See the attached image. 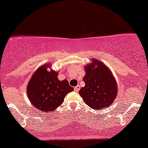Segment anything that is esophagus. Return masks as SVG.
<instances>
[{
    "label": "esophagus",
    "mask_w": 148,
    "mask_h": 148,
    "mask_svg": "<svg viewBox=\"0 0 148 148\" xmlns=\"http://www.w3.org/2000/svg\"><path fill=\"white\" fill-rule=\"evenodd\" d=\"M79 89H80V86L79 85H77V86H76V87H74L75 92H78Z\"/></svg>",
    "instance_id": "esophagus-1"
}]
</instances>
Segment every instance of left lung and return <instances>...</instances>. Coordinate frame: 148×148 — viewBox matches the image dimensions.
I'll return each instance as SVG.
<instances>
[{
    "label": "left lung",
    "instance_id": "left-lung-1",
    "mask_svg": "<svg viewBox=\"0 0 148 148\" xmlns=\"http://www.w3.org/2000/svg\"><path fill=\"white\" fill-rule=\"evenodd\" d=\"M85 85L79 91L84 102L92 109L101 110L109 107L117 94V83L110 70L95 59L84 66Z\"/></svg>",
    "mask_w": 148,
    "mask_h": 148
}]
</instances>
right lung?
Returning <instances> with one entry per match:
<instances>
[{
  "label": "right lung",
  "instance_id": "obj_1",
  "mask_svg": "<svg viewBox=\"0 0 148 148\" xmlns=\"http://www.w3.org/2000/svg\"><path fill=\"white\" fill-rule=\"evenodd\" d=\"M50 64L39 67L27 84V96L34 107L42 112L54 111L63 103L66 94L73 91L67 79L60 81L59 73L51 69Z\"/></svg>",
  "mask_w": 148,
  "mask_h": 148
}]
</instances>
